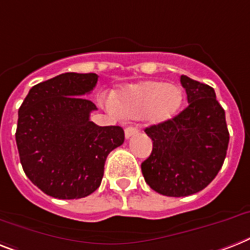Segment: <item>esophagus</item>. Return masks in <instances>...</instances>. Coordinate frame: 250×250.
<instances>
[{
  "mask_svg": "<svg viewBox=\"0 0 250 250\" xmlns=\"http://www.w3.org/2000/svg\"><path fill=\"white\" fill-rule=\"evenodd\" d=\"M137 132H139V128H137V127L129 125V127H127V128L125 129V139H129V137H132V136H133V135H136Z\"/></svg>",
  "mask_w": 250,
  "mask_h": 250,
  "instance_id": "34e87169",
  "label": "esophagus"
}]
</instances>
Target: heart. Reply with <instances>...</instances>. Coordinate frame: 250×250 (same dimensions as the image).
I'll return each mask as SVG.
<instances>
[{
  "mask_svg": "<svg viewBox=\"0 0 250 250\" xmlns=\"http://www.w3.org/2000/svg\"><path fill=\"white\" fill-rule=\"evenodd\" d=\"M113 104L121 114L144 118L158 125L171 119L182 104V92L174 84L145 81L127 86L115 93Z\"/></svg>",
  "mask_w": 250,
  "mask_h": 250,
  "instance_id": "b5f03b06",
  "label": "heart"
}]
</instances>
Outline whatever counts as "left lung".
<instances>
[{
    "mask_svg": "<svg viewBox=\"0 0 250 250\" xmlns=\"http://www.w3.org/2000/svg\"><path fill=\"white\" fill-rule=\"evenodd\" d=\"M188 107L145 128L153 151L141 164L146 184L166 196H188L214 180L226 158L229 129L212 87L181 76Z\"/></svg>",
    "mask_w": 250,
    "mask_h": 250,
    "instance_id": "1",
    "label": "left lung"
}]
</instances>
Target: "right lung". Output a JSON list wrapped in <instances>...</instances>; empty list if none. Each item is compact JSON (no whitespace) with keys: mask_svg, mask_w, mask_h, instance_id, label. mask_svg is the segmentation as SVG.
I'll return each mask as SVG.
<instances>
[{"mask_svg":"<svg viewBox=\"0 0 250 250\" xmlns=\"http://www.w3.org/2000/svg\"><path fill=\"white\" fill-rule=\"evenodd\" d=\"M95 73H64L29 90L19 109L16 145L26 177L44 194L79 199L101 184L106 157L125 143L119 125L90 121L97 110L83 97L95 88Z\"/></svg>","mask_w":250,"mask_h":250,"instance_id":"1","label":"right lung"}]
</instances>
